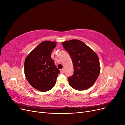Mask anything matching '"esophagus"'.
<instances>
[{
    "mask_svg": "<svg viewBox=\"0 0 125 125\" xmlns=\"http://www.w3.org/2000/svg\"><path fill=\"white\" fill-rule=\"evenodd\" d=\"M60 73H64V70H63V69L60 70Z\"/></svg>",
    "mask_w": 125,
    "mask_h": 125,
    "instance_id": "obj_1",
    "label": "esophagus"
}]
</instances>
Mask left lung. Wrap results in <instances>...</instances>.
<instances>
[{
  "instance_id": "1",
  "label": "left lung",
  "mask_w": 125,
  "mask_h": 125,
  "mask_svg": "<svg viewBox=\"0 0 125 125\" xmlns=\"http://www.w3.org/2000/svg\"><path fill=\"white\" fill-rule=\"evenodd\" d=\"M73 62L74 74L68 78L70 86L79 91L92 86L99 77L101 67L95 52L83 42L72 40L62 42Z\"/></svg>"
}]
</instances>
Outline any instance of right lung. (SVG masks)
I'll return each mask as SVG.
<instances>
[{"mask_svg": "<svg viewBox=\"0 0 125 125\" xmlns=\"http://www.w3.org/2000/svg\"><path fill=\"white\" fill-rule=\"evenodd\" d=\"M56 42L43 41L26 57L24 74L29 84L41 92H46L54 86L60 71L51 58Z\"/></svg>", "mask_w": 125, "mask_h": 125, "instance_id": "obj_1", "label": "right lung"}]
</instances>
